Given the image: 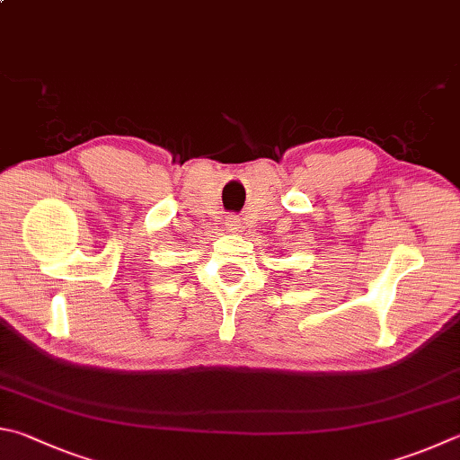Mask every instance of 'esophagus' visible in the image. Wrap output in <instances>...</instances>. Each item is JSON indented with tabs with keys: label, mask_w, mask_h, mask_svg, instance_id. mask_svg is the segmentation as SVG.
Masks as SVG:
<instances>
[{
	"label": "esophagus",
	"mask_w": 460,
	"mask_h": 460,
	"mask_svg": "<svg viewBox=\"0 0 460 460\" xmlns=\"http://www.w3.org/2000/svg\"><path fill=\"white\" fill-rule=\"evenodd\" d=\"M225 225H227L229 229H237L239 227V219L235 215H231V217H227V221H225Z\"/></svg>",
	"instance_id": "1"
}]
</instances>
